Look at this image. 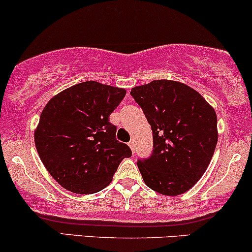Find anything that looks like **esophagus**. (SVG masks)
<instances>
[{
    "label": "esophagus",
    "mask_w": 252,
    "mask_h": 252,
    "mask_svg": "<svg viewBox=\"0 0 252 252\" xmlns=\"http://www.w3.org/2000/svg\"><path fill=\"white\" fill-rule=\"evenodd\" d=\"M128 146H129V148H131V150H132L133 153H134V151H135V142H134V140L129 141L128 142Z\"/></svg>",
    "instance_id": "1"
}]
</instances>
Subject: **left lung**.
<instances>
[{
  "label": "left lung",
  "instance_id": "1",
  "mask_svg": "<svg viewBox=\"0 0 252 252\" xmlns=\"http://www.w3.org/2000/svg\"><path fill=\"white\" fill-rule=\"evenodd\" d=\"M131 95L153 131V153L138 160L142 179L162 195L183 194L201 179L215 152V110L197 91L174 80L135 86Z\"/></svg>",
  "mask_w": 252,
  "mask_h": 252
}]
</instances>
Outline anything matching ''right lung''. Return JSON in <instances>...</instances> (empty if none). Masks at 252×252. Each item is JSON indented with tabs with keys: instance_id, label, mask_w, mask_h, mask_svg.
<instances>
[{
	"instance_id": "add662e5",
	"label": "right lung",
	"mask_w": 252,
	"mask_h": 252,
	"mask_svg": "<svg viewBox=\"0 0 252 252\" xmlns=\"http://www.w3.org/2000/svg\"><path fill=\"white\" fill-rule=\"evenodd\" d=\"M125 89L94 80L79 83L49 100L35 131V145L46 170L62 187L93 194L107 187L131 148L116 138L108 120Z\"/></svg>"
}]
</instances>
